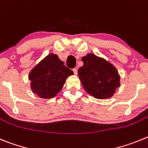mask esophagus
<instances>
[{
    "instance_id": "1",
    "label": "esophagus",
    "mask_w": 148,
    "mask_h": 148,
    "mask_svg": "<svg viewBox=\"0 0 148 148\" xmlns=\"http://www.w3.org/2000/svg\"><path fill=\"white\" fill-rule=\"evenodd\" d=\"M72 71L73 72H74V74H77V69H76V68H74V69H72Z\"/></svg>"
}]
</instances>
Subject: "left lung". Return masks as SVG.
Returning a JSON list of instances; mask_svg holds the SVG:
<instances>
[{"mask_svg": "<svg viewBox=\"0 0 148 148\" xmlns=\"http://www.w3.org/2000/svg\"><path fill=\"white\" fill-rule=\"evenodd\" d=\"M83 66L78 70L82 85L87 92L97 99L112 97L119 86L116 69L105 60L93 54L82 58Z\"/></svg>", "mask_w": 148, "mask_h": 148, "instance_id": "8db88e82", "label": "left lung"}]
</instances>
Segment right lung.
Instances as JSON below:
<instances>
[{
	"label": "right lung",
	"instance_id": "obj_1",
	"mask_svg": "<svg viewBox=\"0 0 148 148\" xmlns=\"http://www.w3.org/2000/svg\"><path fill=\"white\" fill-rule=\"evenodd\" d=\"M58 55L50 54L37 65L29 74L33 92L41 98L49 99L60 91L66 78L73 74Z\"/></svg>",
	"mask_w": 148,
	"mask_h": 148
}]
</instances>
